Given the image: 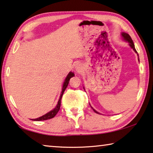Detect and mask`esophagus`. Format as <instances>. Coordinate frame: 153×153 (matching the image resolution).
<instances>
[{
  "instance_id": "34e87169",
  "label": "esophagus",
  "mask_w": 153,
  "mask_h": 153,
  "mask_svg": "<svg viewBox=\"0 0 153 153\" xmlns=\"http://www.w3.org/2000/svg\"><path fill=\"white\" fill-rule=\"evenodd\" d=\"M82 69H83V67H82V65L81 64H77L76 66V70L77 73H80L82 71Z\"/></svg>"
}]
</instances>
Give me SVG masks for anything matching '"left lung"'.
I'll return each instance as SVG.
<instances>
[{
    "label": "left lung",
    "mask_w": 153,
    "mask_h": 153,
    "mask_svg": "<svg viewBox=\"0 0 153 153\" xmlns=\"http://www.w3.org/2000/svg\"><path fill=\"white\" fill-rule=\"evenodd\" d=\"M121 35H122V37H123V39L125 40V41H127V42L128 43H129L130 47L132 49L135 51V53H137V51H136V50H135V48L134 43H133V40L131 39V37L129 36V34H127V33H121ZM137 56H139V55H138V54H137ZM138 60H139V61H140L139 56H138ZM91 108H92V107H91ZM92 109H93V110H94V112H96L97 114H99V113L98 112V111H96L95 110H94V109H93V108H92Z\"/></svg>",
    "instance_id": "8db88e82"
}]
</instances>
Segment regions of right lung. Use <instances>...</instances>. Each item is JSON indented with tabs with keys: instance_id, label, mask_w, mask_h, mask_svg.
I'll return each instance as SVG.
<instances>
[{
	"instance_id": "1",
	"label": "right lung",
	"mask_w": 153,
	"mask_h": 153,
	"mask_svg": "<svg viewBox=\"0 0 153 153\" xmlns=\"http://www.w3.org/2000/svg\"><path fill=\"white\" fill-rule=\"evenodd\" d=\"M74 76V73H72L71 71L69 73V74L67 75V76L66 77V79H65V82L63 83V85H62V92H61V94H60V98H59V102H58V104L56 106L54 110H51L49 112H48L47 114H45L42 116H41L39 118H35V119H31L33 120H35V121H40V120H48V119H51V118H54V116L56 115V114L58 113V111H59L60 110V103H61V98L62 97V94H63L64 92L65 91V89L67 88V87L68 86V84H69V79L71 78L72 77Z\"/></svg>"
}]
</instances>
